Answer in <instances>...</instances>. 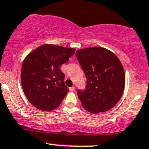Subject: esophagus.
I'll return each mask as SVG.
<instances>
[{
	"label": "esophagus",
	"instance_id": "obj_1",
	"mask_svg": "<svg viewBox=\"0 0 149 149\" xmlns=\"http://www.w3.org/2000/svg\"><path fill=\"white\" fill-rule=\"evenodd\" d=\"M75 90H76V88H75L74 86H72V87L69 88V91H71V92H73V91H75Z\"/></svg>",
	"mask_w": 149,
	"mask_h": 149
}]
</instances>
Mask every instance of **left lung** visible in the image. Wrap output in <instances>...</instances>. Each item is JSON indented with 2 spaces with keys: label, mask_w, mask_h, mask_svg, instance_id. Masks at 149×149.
Here are the masks:
<instances>
[{
  "label": "left lung",
  "mask_w": 149,
  "mask_h": 149,
  "mask_svg": "<svg viewBox=\"0 0 149 149\" xmlns=\"http://www.w3.org/2000/svg\"><path fill=\"white\" fill-rule=\"evenodd\" d=\"M76 55L87 78L86 89L77 91L83 108L93 114L112 109L122 97L125 85V71L118 57L101 47L79 49Z\"/></svg>",
  "instance_id": "left-lung-1"
}]
</instances>
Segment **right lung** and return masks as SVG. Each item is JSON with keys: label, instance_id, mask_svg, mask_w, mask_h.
<instances>
[{"label": "right lung", "instance_id": "1", "mask_svg": "<svg viewBox=\"0 0 149 149\" xmlns=\"http://www.w3.org/2000/svg\"><path fill=\"white\" fill-rule=\"evenodd\" d=\"M75 51L74 48L47 44L25 57L21 83L27 100L36 108L50 112L60 105L68 91L60 66L68 61Z\"/></svg>", "mask_w": 149, "mask_h": 149}]
</instances>
